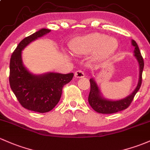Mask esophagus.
Segmentation results:
<instances>
[{
  "mask_svg": "<svg viewBox=\"0 0 150 150\" xmlns=\"http://www.w3.org/2000/svg\"><path fill=\"white\" fill-rule=\"evenodd\" d=\"M84 76H85L84 73H83V72L81 70L76 71L75 74H74L75 78H78V79L83 78V77H84Z\"/></svg>",
  "mask_w": 150,
  "mask_h": 150,
  "instance_id": "obj_1",
  "label": "esophagus"
}]
</instances>
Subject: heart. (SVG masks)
Here are the masks:
<instances>
[{"label": "heart", "mask_w": 150, "mask_h": 150, "mask_svg": "<svg viewBox=\"0 0 150 150\" xmlns=\"http://www.w3.org/2000/svg\"><path fill=\"white\" fill-rule=\"evenodd\" d=\"M118 46L116 38L97 32L78 37L70 43L71 50L74 54L85 56L94 53V59L108 57L117 49Z\"/></svg>", "instance_id": "1"}]
</instances>
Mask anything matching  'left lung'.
Masks as SVG:
<instances>
[{
    "label": "left lung",
    "mask_w": 150,
    "mask_h": 150,
    "mask_svg": "<svg viewBox=\"0 0 150 150\" xmlns=\"http://www.w3.org/2000/svg\"><path fill=\"white\" fill-rule=\"evenodd\" d=\"M132 45L134 47V56L136 58L139 64V79L136 88L129 95L118 100H112L104 97L101 94L100 88L98 86L95 78H91L89 79L91 89L88 95V101L90 106L94 111L101 114H113L122 111L127 109L132 101L135 94L139 91L142 84V75L143 69H144V61L141 55L138 45L136 41L132 40Z\"/></svg>",
    "instance_id": "obj_1"
}]
</instances>
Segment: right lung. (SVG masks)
I'll list each match as a JSON object with an SVG mask.
<instances>
[{
    "label": "right lung",
    "instance_id": "1",
    "mask_svg": "<svg viewBox=\"0 0 150 150\" xmlns=\"http://www.w3.org/2000/svg\"><path fill=\"white\" fill-rule=\"evenodd\" d=\"M51 32L41 28L25 37L18 45L10 61L9 82L13 92L24 108L33 112L45 113L54 109L61 99L62 88L71 81L73 73L47 72L34 74L24 66L22 51L30 43Z\"/></svg>",
    "mask_w": 150,
    "mask_h": 150
}]
</instances>
